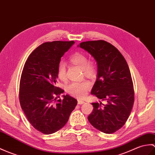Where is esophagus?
Returning a JSON list of instances; mask_svg holds the SVG:
<instances>
[{
	"mask_svg": "<svg viewBox=\"0 0 155 155\" xmlns=\"http://www.w3.org/2000/svg\"><path fill=\"white\" fill-rule=\"evenodd\" d=\"M84 103V102L83 101V100H78V104H80V105H81V104H82Z\"/></svg>",
	"mask_w": 155,
	"mask_h": 155,
	"instance_id": "obj_1",
	"label": "esophagus"
}]
</instances>
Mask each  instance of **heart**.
Masks as SVG:
<instances>
[{
	"instance_id": "obj_1",
	"label": "heart",
	"mask_w": 155,
	"mask_h": 155,
	"mask_svg": "<svg viewBox=\"0 0 155 155\" xmlns=\"http://www.w3.org/2000/svg\"><path fill=\"white\" fill-rule=\"evenodd\" d=\"M70 61L83 70L84 76L87 78H94L97 74V68L95 64L89 62L88 57L81 53H76L70 57ZM57 77L62 81H65L67 79L66 65L64 62H60L57 67ZM91 88V84L88 82H73L66 87V91L68 94L77 98H81L84 97L88 91Z\"/></svg>"
}]
</instances>
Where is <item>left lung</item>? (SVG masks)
Instances as JSON below:
<instances>
[{
	"label": "left lung",
	"instance_id": "1",
	"mask_svg": "<svg viewBox=\"0 0 155 155\" xmlns=\"http://www.w3.org/2000/svg\"><path fill=\"white\" fill-rule=\"evenodd\" d=\"M80 48L94 57L98 76L91 94L106 103H92L93 111L88 119L93 127L107 134L124 126L134 103V88L128 64L124 56L104 40L82 42Z\"/></svg>",
	"mask_w": 155,
	"mask_h": 155
}]
</instances>
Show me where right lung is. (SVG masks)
<instances>
[{
    "label": "right lung",
    "instance_id": "add662e5",
    "mask_svg": "<svg viewBox=\"0 0 155 155\" xmlns=\"http://www.w3.org/2000/svg\"><path fill=\"white\" fill-rule=\"evenodd\" d=\"M74 43L54 41L40 45L29 55L21 72V107L32 126L45 135L63 127L77 104L69 95L57 99L64 91L56 86L61 58Z\"/></svg>",
    "mask_w": 155,
    "mask_h": 155
}]
</instances>
